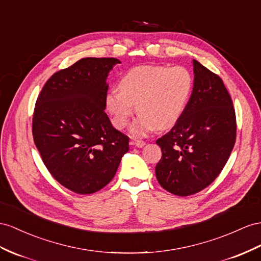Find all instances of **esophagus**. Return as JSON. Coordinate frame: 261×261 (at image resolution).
<instances>
[{"label": "esophagus", "instance_id": "obj_1", "mask_svg": "<svg viewBox=\"0 0 261 261\" xmlns=\"http://www.w3.org/2000/svg\"><path fill=\"white\" fill-rule=\"evenodd\" d=\"M131 144L136 145L137 148H142V146H144V145H145V142H144V141H142V140H137V141H133V142H131Z\"/></svg>", "mask_w": 261, "mask_h": 261}]
</instances>
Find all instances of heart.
Wrapping results in <instances>:
<instances>
[{"label": "heart", "mask_w": 261, "mask_h": 261, "mask_svg": "<svg viewBox=\"0 0 261 261\" xmlns=\"http://www.w3.org/2000/svg\"><path fill=\"white\" fill-rule=\"evenodd\" d=\"M194 79L182 66H137L119 82V89L106 96V108L117 129H124L136 111L131 126L133 137H144L154 130H166L181 119L192 96Z\"/></svg>", "instance_id": "obj_1"}]
</instances>
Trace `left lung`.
Masks as SVG:
<instances>
[{"instance_id":"1","label":"left lung","mask_w":261,"mask_h":261,"mask_svg":"<svg viewBox=\"0 0 261 261\" xmlns=\"http://www.w3.org/2000/svg\"><path fill=\"white\" fill-rule=\"evenodd\" d=\"M194 87L178 122L156 140L162 158L155 175L178 196L207 188L224 169L236 141V115L229 92L216 73L193 59Z\"/></svg>"}]
</instances>
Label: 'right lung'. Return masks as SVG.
Wrapping results in <instances>:
<instances>
[{
    "instance_id": "1",
    "label": "right lung",
    "mask_w": 261,
    "mask_h": 261,
    "mask_svg": "<svg viewBox=\"0 0 261 261\" xmlns=\"http://www.w3.org/2000/svg\"><path fill=\"white\" fill-rule=\"evenodd\" d=\"M117 58H83L55 72L36 100L33 138L56 181L77 194H92L116 175L129 138L105 112L107 77Z\"/></svg>"
}]
</instances>
